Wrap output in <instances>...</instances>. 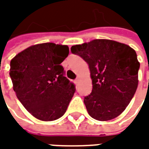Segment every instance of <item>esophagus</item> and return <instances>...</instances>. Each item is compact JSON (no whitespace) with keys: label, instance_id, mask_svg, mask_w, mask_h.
<instances>
[{"label":"esophagus","instance_id":"34e87169","mask_svg":"<svg viewBox=\"0 0 149 149\" xmlns=\"http://www.w3.org/2000/svg\"><path fill=\"white\" fill-rule=\"evenodd\" d=\"M79 78H77V79H76L74 80V83H75V84H77L79 83Z\"/></svg>","mask_w":149,"mask_h":149}]
</instances>
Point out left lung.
Returning <instances> with one entry per match:
<instances>
[{"label":"left lung","mask_w":149,"mask_h":149,"mask_svg":"<svg viewBox=\"0 0 149 149\" xmlns=\"http://www.w3.org/2000/svg\"><path fill=\"white\" fill-rule=\"evenodd\" d=\"M88 65L93 89L84 103L96 120L108 121L121 114L134 95L140 64L134 49L110 40H94L71 47Z\"/></svg>","instance_id":"left-lung-1"}]
</instances>
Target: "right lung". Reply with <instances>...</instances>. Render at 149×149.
<instances>
[{"instance_id":"obj_1","label":"right lung","mask_w":149,"mask_h":149,"mask_svg":"<svg viewBox=\"0 0 149 149\" xmlns=\"http://www.w3.org/2000/svg\"><path fill=\"white\" fill-rule=\"evenodd\" d=\"M69 54L67 45L38 44L10 61V76L16 96L26 109L42 121L64 115L75 92L60 64Z\"/></svg>"}]
</instances>
